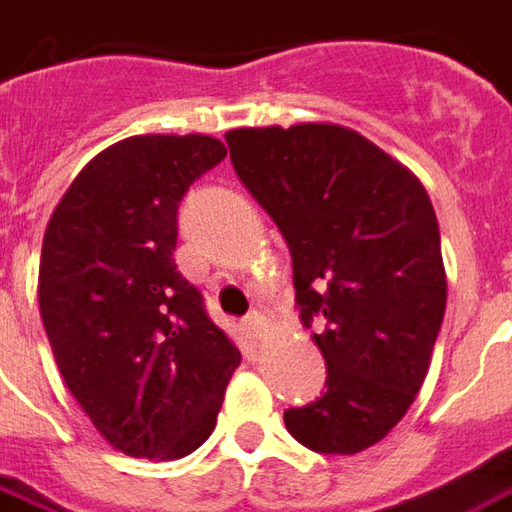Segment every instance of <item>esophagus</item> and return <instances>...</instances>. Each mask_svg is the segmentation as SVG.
I'll return each mask as SVG.
<instances>
[{"label": "esophagus", "mask_w": 512, "mask_h": 512, "mask_svg": "<svg viewBox=\"0 0 512 512\" xmlns=\"http://www.w3.org/2000/svg\"><path fill=\"white\" fill-rule=\"evenodd\" d=\"M246 330L252 338H260L263 332H266V318L260 316V313H252V316H246Z\"/></svg>", "instance_id": "34e87169"}]
</instances>
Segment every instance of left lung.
<instances>
[{"instance_id": "1", "label": "left lung", "mask_w": 512, "mask_h": 512, "mask_svg": "<svg viewBox=\"0 0 512 512\" xmlns=\"http://www.w3.org/2000/svg\"><path fill=\"white\" fill-rule=\"evenodd\" d=\"M224 138L238 180L288 244L302 318L327 321L313 335L327 391L285 410V427L321 455L363 452L413 405L446 310L427 188L360 132L330 121L238 127Z\"/></svg>"}]
</instances>
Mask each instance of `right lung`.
Wrapping results in <instances>:
<instances>
[{
    "label": "right lung",
    "instance_id": "1",
    "mask_svg": "<svg viewBox=\"0 0 512 512\" xmlns=\"http://www.w3.org/2000/svg\"><path fill=\"white\" fill-rule=\"evenodd\" d=\"M227 157L213 135H132L46 224L38 307L60 377L113 449L177 460L216 427L241 352L174 263L177 207Z\"/></svg>",
    "mask_w": 512,
    "mask_h": 512
}]
</instances>
